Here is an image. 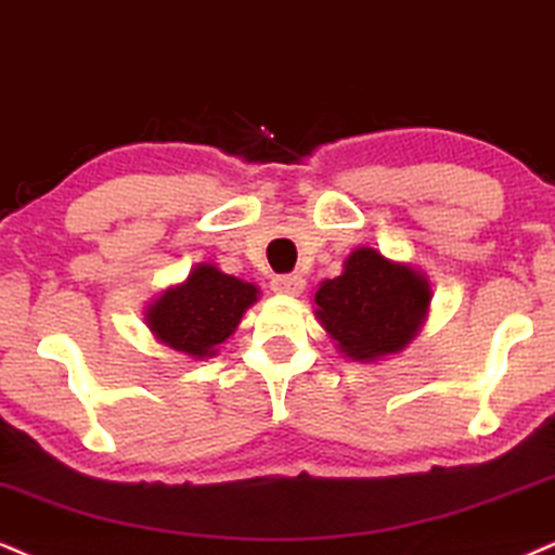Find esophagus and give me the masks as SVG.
I'll return each instance as SVG.
<instances>
[{
	"instance_id": "obj_1",
	"label": "esophagus",
	"mask_w": 555,
	"mask_h": 555,
	"mask_svg": "<svg viewBox=\"0 0 555 555\" xmlns=\"http://www.w3.org/2000/svg\"><path fill=\"white\" fill-rule=\"evenodd\" d=\"M304 278L296 275V272H288V275H275L272 278V291L283 293V296H298L304 291Z\"/></svg>"
}]
</instances>
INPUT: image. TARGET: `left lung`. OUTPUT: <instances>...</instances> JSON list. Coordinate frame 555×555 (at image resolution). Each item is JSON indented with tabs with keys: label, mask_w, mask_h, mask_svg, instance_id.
Segmentation results:
<instances>
[{
	"label": "left lung",
	"mask_w": 555,
	"mask_h": 555,
	"mask_svg": "<svg viewBox=\"0 0 555 555\" xmlns=\"http://www.w3.org/2000/svg\"><path fill=\"white\" fill-rule=\"evenodd\" d=\"M317 317L337 350L350 360L373 362L401 352L427 319V278L391 262L371 246L345 259V272L319 285Z\"/></svg>",
	"instance_id": "obj_1"
}]
</instances>
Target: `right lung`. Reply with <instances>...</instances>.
<instances>
[{"label": "right lung", "mask_w": 555, "mask_h": 555, "mask_svg": "<svg viewBox=\"0 0 555 555\" xmlns=\"http://www.w3.org/2000/svg\"><path fill=\"white\" fill-rule=\"evenodd\" d=\"M257 285L225 275L216 264H197L188 280L167 288L146 309V324L162 345L203 360L234 334L257 300Z\"/></svg>", "instance_id": "right-lung-1"}]
</instances>
